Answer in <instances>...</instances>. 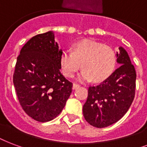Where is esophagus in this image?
<instances>
[{
    "mask_svg": "<svg viewBox=\"0 0 147 147\" xmlns=\"http://www.w3.org/2000/svg\"><path fill=\"white\" fill-rule=\"evenodd\" d=\"M79 87H80V85H79L78 84H76V83H74V84H73V88H74V89H76V88H79Z\"/></svg>",
    "mask_w": 147,
    "mask_h": 147,
    "instance_id": "34e87169",
    "label": "esophagus"
}]
</instances>
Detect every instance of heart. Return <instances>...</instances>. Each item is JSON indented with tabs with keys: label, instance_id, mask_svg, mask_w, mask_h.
<instances>
[{
	"label": "heart",
	"instance_id": "b5f03b06",
	"mask_svg": "<svg viewBox=\"0 0 147 147\" xmlns=\"http://www.w3.org/2000/svg\"><path fill=\"white\" fill-rule=\"evenodd\" d=\"M115 63L113 49L90 39L78 42L73 51L64 49L59 57L62 72L68 78L73 77L82 65L84 69L78 76L81 80H104L113 72Z\"/></svg>",
	"mask_w": 147,
	"mask_h": 147
}]
</instances>
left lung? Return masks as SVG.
Wrapping results in <instances>:
<instances>
[{"instance_id":"left-lung-1","label":"left lung","mask_w":147,"mask_h":147,"mask_svg":"<svg viewBox=\"0 0 147 147\" xmlns=\"http://www.w3.org/2000/svg\"><path fill=\"white\" fill-rule=\"evenodd\" d=\"M116 56L121 66L103 82L88 88L83 114L86 121L94 127H107L121 119L135 97V67L122 47H119Z\"/></svg>"}]
</instances>
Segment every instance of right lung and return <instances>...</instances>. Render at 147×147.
Listing matches in <instances>:
<instances>
[{"instance_id": "1", "label": "right lung", "mask_w": 147, "mask_h": 147, "mask_svg": "<svg viewBox=\"0 0 147 147\" xmlns=\"http://www.w3.org/2000/svg\"><path fill=\"white\" fill-rule=\"evenodd\" d=\"M53 32L33 36L24 45L15 64L13 83L26 114L36 121L54 119L64 108L73 84L62 74V53Z\"/></svg>"}]
</instances>
